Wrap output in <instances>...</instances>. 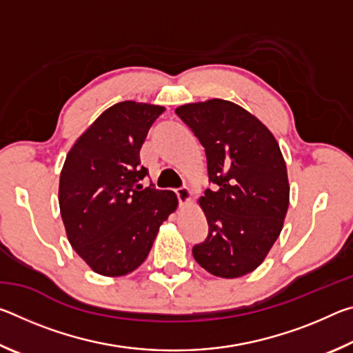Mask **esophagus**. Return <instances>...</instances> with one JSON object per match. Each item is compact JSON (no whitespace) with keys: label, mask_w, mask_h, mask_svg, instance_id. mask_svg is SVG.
<instances>
[{"label":"esophagus","mask_w":353,"mask_h":353,"mask_svg":"<svg viewBox=\"0 0 353 353\" xmlns=\"http://www.w3.org/2000/svg\"><path fill=\"white\" fill-rule=\"evenodd\" d=\"M176 194H177V199H179V204H181L182 207L187 205L190 199H191V190L187 188V187H182L176 190Z\"/></svg>","instance_id":"esophagus-1"}]
</instances>
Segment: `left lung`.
Instances as JSON below:
<instances>
[{
  "mask_svg": "<svg viewBox=\"0 0 353 353\" xmlns=\"http://www.w3.org/2000/svg\"><path fill=\"white\" fill-rule=\"evenodd\" d=\"M205 148L214 190L198 199L208 223L193 256L213 276L255 271L282 232L290 205L286 163L276 137L252 113L225 99L177 107Z\"/></svg>",
  "mask_w": 353,
  "mask_h": 353,
  "instance_id": "8db88e82",
  "label": "left lung"
}]
</instances>
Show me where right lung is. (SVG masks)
Returning a JSON list of instances; mask_svg holds the SVG:
<instances>
[{"mask_svg": "<svg viewBox=\"0 0 353 353\" xmlns=\"http://www.w3.org/2000/svg\"><path fill=\"white\" fill-rule=\"evenodd\" d=\"M163 105L123 101L109 107L74 141L59 181L68 241L88 268L105 277L135 271L160 225L177 208L174 191L140 188L148 174L140 149Z\"/></svg>", "mask_w": 353, "mask_h": 353, "instance_id": "right-lung-1", "label": "right lung"}]
</instances>
